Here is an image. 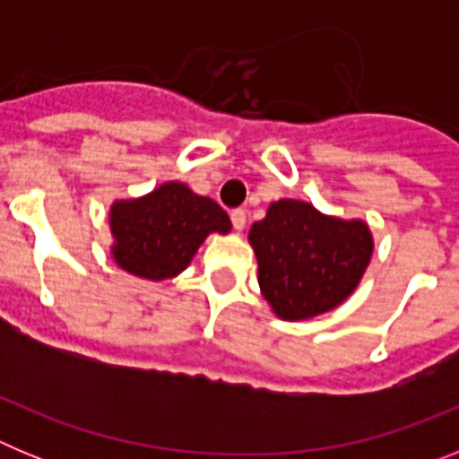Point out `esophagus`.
I'll list each match as a JSON object with an SVG mask.
<instances>
[{"label":"esophagus","instance_id":"34e87169","mask_svg":"<svg viewBox=\"0 0 459 459\" xmlns=\"http://www.w3.org/2000/svg\"><path fill=\"white\" fill-rule=\"evenodd\" d=\"M232 225H234V230H237V232H243V227H246V211L243 209H234L232 211Z\"/></svg>","mask_w":459,"mask_h":459}]
</instances>
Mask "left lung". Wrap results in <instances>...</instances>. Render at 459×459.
<instances>
[{"label": "left lung", "instance_id": "left-lung-1", "mask_svg": "<svg viewBox=\"0 0 459 459\" xmlns=\"http://www.w3.org/2000/svg\"><path fill=\"white\" fill-rule=\"evenodd\" d=\"M259 291L275 317L303 322L344 303L360 285L375 238L360 218L328 216L303 200L271 202L253 222Z\"/></svg>", "mask_w": 459, "mask_h": 459}]
</instances>
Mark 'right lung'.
I'll return each instance as SVG.
<instances>
[{"label":"right lung","mask_w":459,"mask_h":459,"mask_svg":"<svg viewBox=\"0 0 459 459\" xmlns=\"http://www.w3.org/2000/svg\"><path fill=\"white\" fill-rule=\"evenodd\" d=\"M108 221L115 264L152 282L188 269L209 234L232 232L225 211L184 181H165L142 197L115 200Z\"/></svg>","instance_id":"1"}]
</instances>
